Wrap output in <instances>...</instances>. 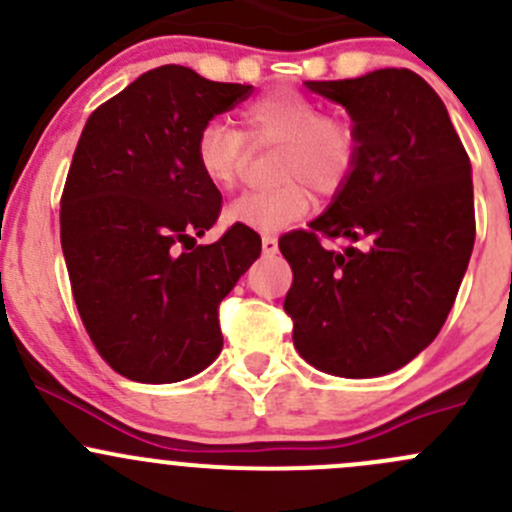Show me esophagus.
Wrapping results in <instances>:
<instances>
[{"label": "esophagus", "instance_id": "esophagus-1", "mask_svg": "<svg viewBox=\"0 0 512 512\" xmlns=\"http://www.w3.org/2000/svg\"><path fill=\"white\" fill-rule=\"evenodd\" d=\"M277 250H280V247H277V237L262 235V252H265V255H277Z\"/></svg>", "mask_w": 512, "mask_h": 512}]
</instances>
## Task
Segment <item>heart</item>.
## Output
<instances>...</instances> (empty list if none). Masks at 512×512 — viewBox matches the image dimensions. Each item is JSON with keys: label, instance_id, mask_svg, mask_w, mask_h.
I'll list each match as a JSON object with an SVG mask.
<instances>
[{"label": "heart", "instance_id": "obj_1", "mask_svg": "<svg viewBox=\"0 0 512 512\" xmlns=\"http://www.w3.org/2000/svg\"><path fill=\"white\" fill-rule=\"evenodd\" d=\"M240 131L208 121L193 143V160L215 190L235 188L247 168V144L277 146L272 156L275 188L245 193L225 208V220L250 230L275 232L309 213L312 190L322 198L339 193L359 163V133L347 118L322 113L314 98L294 89L260 94L237 113Z\"/></svg>", "mask_w": 512, "mask_h": 512}]
</instances>
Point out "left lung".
<instances>
[{
  "label": "left lung",
  "instance_id": "obj_1",
  "mask_svg": "<svg viewBox=\"0 0 512 512\" xmlns=\"http://www.w3.org/2000/svg\"><path fill=\"white\" fill-rule=\"evenodd\" d=\"M307 89L347 108L359 163L309 230L280 237L294 275L285 297L294 347L327 374L384 376L436 339L456 302L476 242L471 160L414 71ZM322 236L350 245L327 251Z\"/></svg>",
  "mask_w": 512,
  "mask_h": 512
}]
</instances>
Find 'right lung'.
Wrapping results in <instances>:
<instances>
[{"label": "right lung", "instance_id": "obj_1", "mask_svg": "<svg viewBox=\"0 0 512 512\" xmlns=\"http://www.w3.org/2000/svg\"><path fill=\"white\" fill-rule=\"evenodd\" d=\"M250 94L168 64L86 121L61 195V250L96 352L126 379L183 381L223 349L218 307L262 240L232 225L213 245H195L223 195L195 168L193 143Z\"/></svg>", "mask_w": 512, "mask_h": 512}]
</instances>
